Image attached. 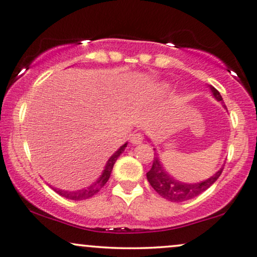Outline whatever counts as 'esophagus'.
Listing matches in <instances>:
<instances>
[{"label": "esophagus", "instance_id": "1", "mask_svg": "<svg viewBox=\"0 0 257 257\" xmlns=\"http://www.w3.org/2000/svg\"><path fill=\"white\" fill-rule=\"evenodd\" d=\"M142 141H144V136L140 134V133H135V134L132 135V138H131L132 145H139V144H141Z\"/></svg>", "mask_w": 257, "mask_h": 257}]
</instances>
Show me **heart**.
<instances>
[{
  "label": "heart",
  "instance_id": "heart-1",
  "mask_svg": "<svg viewBox=\"0 0 257 257\" xmlns=\"http://www.w3.org/2000/svg\"><path fill=\"white\" fill-rule=\"evenodd\" d=\"M166 89H167V85H166V84H161V85L159 86V90H160V91H165Z\"/></svg>",
  "mask_w": 257,
  "mask_h": 257
}]
</instances>
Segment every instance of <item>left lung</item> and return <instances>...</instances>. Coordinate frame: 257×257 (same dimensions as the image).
I'll list each match as a JSON object with an SVG mask.
<instances>
[{
    "mask_svg": "<svg viewBox=\"0 0 257 257\" xmlns=\"http://www.w3.org/2000/svg\"><path fill=\"white\" fill-rule=\"evenodd\" d=\"M209 89L211 93H212L213 98H216V100H218V102L223 104V98L218 91L212 85H209ZM224 108H225V105H224ZM154 151H157V149L154 148ZM224 165L215 174L211 175L210 178H207L204 181H199V183H184V181L175 179L174 177H172L165 170L158 153H155L154 160H153V166L147 173V179L149 184H151V186L162 198L173 201V203H180V201L192 199V198L199 196L200 193H203L204 191L207 190L220 177Z\"/></svg>",
    "mask_w": 257,
    "mask_h": 257,
    "instance_id": "left-lung-1",
    "label": "left lung"
}]
</instances>
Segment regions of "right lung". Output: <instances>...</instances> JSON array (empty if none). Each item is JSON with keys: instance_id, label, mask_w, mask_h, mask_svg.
<instances>
[{"instance_id": "obj_1", "label": "right lung", "mask_w": 257, "mask_h": 257, "mask_svg": "<svg viewBox=\"0 0 257 257\" xmlns=\"http://www.w3.org/2000/svg\"><path fill=\"white\" fill-rule=\"evenodd\" d=\"M126 145H128V142H125L124 145H122L121 147L117 149V151L113 153L111 157L109 158V160L106 161L104 170H103L102 174L99 175L98 179H97L96 181H93V183L89 185L87 187H84V188H82V190H77V191L60 190V188H57V187H51V188H53V190L56 191L58 194H60L61 197L66 198V199H71V200H84V199H89V198L93 197L97 192H98L100 188L104 186V185L106 184V181L109 180L113 165H115V162L118 159L119 155L124 152Z\"/></svg>"}]
</instances>
